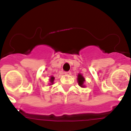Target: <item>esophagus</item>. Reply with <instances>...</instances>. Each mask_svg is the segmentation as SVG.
Here are the masks:
<instances>
[{
	"label": "esophagus",
	"mask_w": 131,
	"mask_h": 131,
	"mask_svg": "<svg viewBox=\"0 0 131 131\" xmlns=\"http://www.w3.org/2000/svg\"><path fill=\"white\" fill-rule=\"evenodd\" d=\"M64 73H65L66 75H71V71H65V72H64Z\"/></svg>",
	"instance_id": "esophagus-1"
}]
</instances>
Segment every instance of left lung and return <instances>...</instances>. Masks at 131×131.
Instances as JSON below:
<instances>
[{
    "label": "left lung",
    "mask_w": 131,
    "mask_h": 131,
    "mask_svg": "<svg viewBox=\"0 0 131 131\" xmlns=\"http://www.w3.org/2000/svg\"><path fill=\"white\" fill-rule=\"evenodd\" d=\"M78 81L79 85H80L81 87H84V81H85V80H84V77H83L81 74H79V75H78Z\"/></svg>",
    "instance_id": "left-lung-1"
}]
</instances>
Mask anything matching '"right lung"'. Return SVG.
Here are the masks:
<instances>
[{"mask_svg":"<svg viewBox=\"0 0 131 131\" xmlns=\"http://www.w3.org/2000/svg\"><path fill=\"white\" fill-rule=\"evenodd\" d=\"M53 80H54V78H53V77H51V79H50V82H51V83H53Z\"/></svg>","mask_w":131,"mask_h":131,"instance_id":"add662e5","label":"right lung"}]
</instances>
